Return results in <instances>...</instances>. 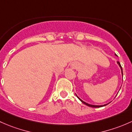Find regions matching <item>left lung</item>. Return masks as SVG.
Masks as SVG:
<instances>
[{
	"mask_svg": "<svg viewBox=\"0 0 132 132\" xmlns=\"http://www.w3.org/2000/svg\"><path fill=\"white\" fill-rule=\"evenodd\" d=\"M118 64H119V67H120V68H121V73H122V75H123V69H122V67H121V64H120V63H119V62H118ZM77 98H78L80 100H81V102H82V103H83L84 104H85V105H88V106H89V107H95V108H96V107H103V106H105V105H107V104H105V105H91V104H87V103H86V102H85L84 101H82V100H81V99H80L78 97V96H77Z\"/></svg>",
	"mask_w": 132,
	"mask_h": 132,
	"instance_id": "1",
	"label": "left lung"
}]
</instances>
